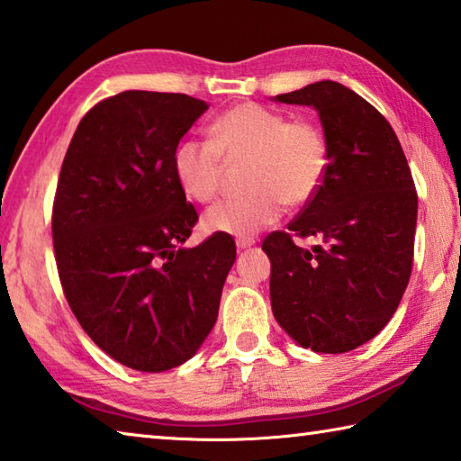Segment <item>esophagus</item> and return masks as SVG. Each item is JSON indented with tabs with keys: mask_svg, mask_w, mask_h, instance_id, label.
Listing matches in <instances>:
<instances>
[{
	"mask_svg": "<svg viewBox=\"0 0 461 461\" xmlns=\"http://www.w3.org/2000/svg\"><path fill=\"white\" fill-rule=\"evenodd\" d=\"M254 244H256L254 238H238V240H236V246H238L240 249H246V248L254 246Z\"/></svg>",
	"mask_w": 461,
	"mask_h": 461,
	"instance_id": "obj_1",
	"label": "esophagus"
}]
</instances>
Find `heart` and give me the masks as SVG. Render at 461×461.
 I'll list each match as a JSON object with an SVG mask.
<instances>
[{"label": "heart", "instance_id": "1", "mask_svg": "<svg viewBox=\"0 0 461 461\" xmlns=\"http://www.w3.org/2000/svg\"><path fill=\"white\" fill-rule=\"evenodd\" d=\"M209 140L183 139L173 150V173L183 194L197 203L220 195L223 157L249 158L248 194L225 199L205 213V228L248 238L318 194L330 167V145L321 124L290 119L258 103H241L209 124Z\"/></svg>", "mask_w": 461, "mask_h": 461}]
</instances>
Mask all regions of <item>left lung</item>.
<instances>
[{
	"label": "left lung",
	"mask_w": 461,
	"mask_h": 461,
	"mask_svg": "<svg viewBox=\"0 0 461 461\" xmlns=\"http://www.w3.org/2000/svg\"><path fill=\"white\" fill-rule=\"evenodd\" d=\"M276 100L316 108L330 167L288 230L264 240L272 312L304 348L348 353L384 329L411 278V169L387 119L339 82H314ZM312 235L321 244L311 250L294 244Z\"/></svg>",
	"instance_id": "obj_1"
}]
</instances>
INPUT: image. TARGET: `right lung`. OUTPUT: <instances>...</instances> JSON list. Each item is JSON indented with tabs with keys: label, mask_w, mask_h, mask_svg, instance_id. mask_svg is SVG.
<instances>
[{
	"label": "right lung",
	"mask_w": 461,
	"mask_h": 461,
	"mask_svg": "<svg viewBox=\"0 0 461 461\" xmlns=\"http://www.w3.org/2000/svg\"><path fill=\"white\" fill-rule=\"evenodd\" d=\"M209 108L179 92L127 90L82 116L52 205L58 276L82 329L114 361L161 373L213 329L236 244L179 248L199 215L173 150Z\"/></svg>",
	"instance_id": "1"
}]
</instances>
